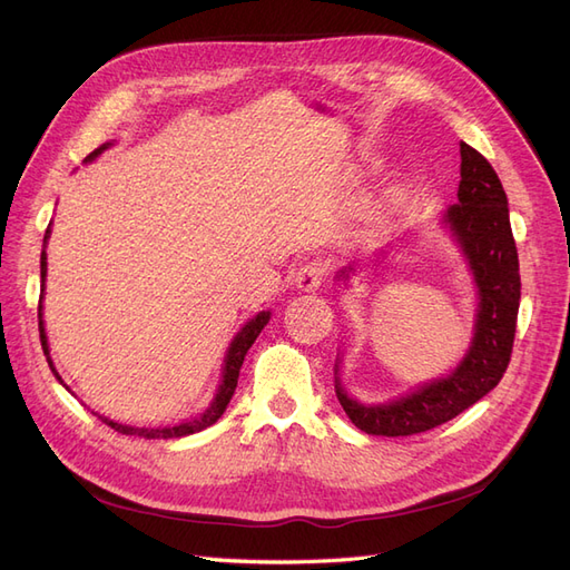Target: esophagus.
Masks as SVG:
<instances>
[{"mask_svg": "<svg viewBox=\"0 0 570 570\" xmlns=\"http://www.w3.org/2000/svg\"><path fill=\"white\" fill-rule=\"evenodd\" d=\"M325 276H327V265H325V262L323 259H311V262H305V265L298 269L296 286L301 291H315V288L323 286Z\"/></svg>", "mask_w": 570, "mask_h": 570, "instance_id": "34e87169", "label": "esophagus"}]
</instances>
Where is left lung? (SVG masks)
Masks as SVG:
<instances>
[{"instance_id": "left-lung-1", "label": "left lung", "mask_w": 570, "mask_h": 570, "mask_svg": "<svg viewBox=\"0 0 570 570\" xmlns=\"http://www.w3.org/2000/svg\"><path fill=\"white\" fill-rule=\"evenodd\" d=\"M458 204L448 207L443 224L460 243L474 274L479 311L474 337L458 368L416 387L410 395L385 404H361L346 395L337 368L334 390L352 424L371 435L424 433L464 410L501 383L513 354L515 323L520 308V265L513 230H510L508 197L489 160L470 144H460ZM348 269H342L346 279Z\"/></svg>"}]
</instances>
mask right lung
Here are the masks:
<instances>
[{"mask_svg": "<svg viewBox=\"0 0 570 570\" xmlns=\"http://www.w3.org/2000/svg\"><path fill=\"white\" fill-rule=\"evenodd\" d=\"M106 149V144L100 146V149H96L91 156H89V160L91 158H96L100 151ZM48 238H50V226H48V230H46V240L42 243H48ZM48 257H46V250L40 253V279H42V286H46V274H48V262H46ZM269 323V313H259V315H255L250 323H247L238 334H236V340L230 342V346H228V354H226V358H224V377H222V385H218V390H216V397H214V402L209 404V410L204 412V414H199L197 419H187V421H180V424H175V426H158V429H135V426H125V424H118V421H110V419H104L106 424L110 426V429H115L118 433H125V435H139V438H146V441H151V438H183V435H189V433H197V431H204L207 426H212V424H216L218 419H222V414L226 412V406H228V402H230V397H233V392H236V385H238V373H240V366H243V361H245V354H247V348L253 346V342L257 340V334L265 330V325ZM38 327H40V344H42V352H46V356H48V363H50V368H52V373H55V377L57 381L62 383V377L57 375V371H55V366H52V361H50V352H48V337H46V327H42V296H40V303H38Z\"/></svg>", "mask_w": 570, "mask_h": 570, "instance_id": "add662e5", "label": "right lung"}]
</instances>
